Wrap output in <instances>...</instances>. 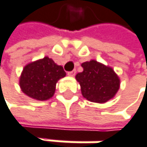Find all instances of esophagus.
Segmentation results:
<instances>
[{"label": "esophagus", "instance_id": "esophagus-1", "mask_svg": "<svg viewBox=\"0 0 147 147\" xmlns=\"http://www.w3.org/2000/svg\"><path fill=\"white\" fill-rule=\"evenodd\" d=\"M75 75H76V70H72V71L67 72V76H69V77H74Z\"/></svg>", "mask_w": 147, "mask_h": 147}]
</instances>
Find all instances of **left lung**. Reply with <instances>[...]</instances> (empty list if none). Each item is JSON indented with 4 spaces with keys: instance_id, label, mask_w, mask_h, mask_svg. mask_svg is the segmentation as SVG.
I'll list each match as a JSON object with an SVG mask.
<instances>
[{
    "instance_id": "left-lung-1",
    "label": "left lung",
    "mask_w": 147,
    "mask_h": 147,
    "mask_svg": "<svg viewBox=\"0 0 147 147\" xmlns=\"http://www.w3.org/2000/svg\"><path fill=\"white\" fill-rule=\"evenodd\" d=\"M81 67L83 71L78 73L76 80L87 100L103 104L116 96L120 88V78L111 67L95 59L83 62Z\"/></svg>"
}]
</instances>
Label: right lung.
Listing matches in <instances>:
<instances>
[{
  "mask_svg": "<svg viewBox=\"0 0 147 147\" xmlns=\"http://www.w3.org/2000/svg\"><path fill=\"white\" fill-rule=\"evenodd\" d=\"M65 76L63 67L56 64L52 59L46 56L28 63L23 67L19 84L26 96L43 101L52 98L56 84Z\"/></svg>",
  "mask_w": 147,
  "mask_h": 147,
  "instance_id": "right-lung-1",
  "label": "right lung"
}]
</instances>
